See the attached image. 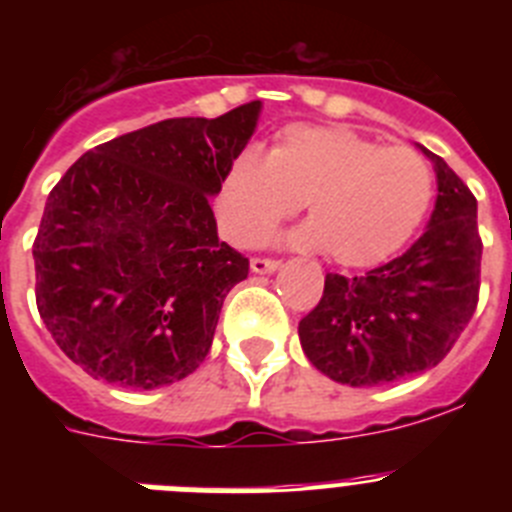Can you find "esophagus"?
I'll list each match as a JSON object with an SVG mask.
<instances>
[{
	"label": "esophagus",
	"mask_w": 512,
	"mask_h": 512,
	"mask_svg": "<svg viewBox=\"0 0 512 512\" xmlns=\"http://www.w3.org/2000/svg\"><path fill=\"white\" fill-rule=\"evenodd\" d=\"M251 269L256 274H271V271L279 269V259H266V256H253Z\"/></svg>",
	"instance_id": "obj_1"
}]
</instances>
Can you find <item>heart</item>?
Here are the masks:
<instances>
[{
	"instance_id": "obj_1",
	"label": "heart",
	"mask_w": 512,
	"mask_h": 512,
	"mask_svg": "<svg viewBox=\"0 0 512 512\" xmlns=\"http://www.w3.org/2000/svg\"><path fill=\"white\" fill-rule=\"evenodd\" d=\"M431 161L410 146H382L348 128L289 125L271 151L246 148L230 161L217 215L230 241L253 246L305 202V248L366 269L392 259L433 205Z\"/></svg>"
}]
</instances>
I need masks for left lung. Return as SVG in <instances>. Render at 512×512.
<instances>
[{"mask_svg": "<svg viewBox=\"0 0 512 512\" xmlns=\"http://www.w3.org/2000/svg\"><path fill=\"white\" fill-rule=\"evenodd\" d=\"M431 225L408 251L361 277L328 274L300 320L312 366L341 384L377 387L441 364L479 302L482 238L477 197L436 153Z\"/></svg>", "mask_w": 512, "mask_h": 512, "instance_id": "left-lung-1", "label": "left lung"}]
</instances>
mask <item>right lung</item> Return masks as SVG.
Returning a JSON list of instances; mask_svg holds the SVG:
<instances>
[{
    "mask_svg": "<svg viewBox=\"0 0 512 512\" xmlns=\"http://www.w3.org/2000/svg\"><path fill=\"white\" fill-rule=\"evenodd\" d=\"M261 102L171 117L92 148L61 176L33 243L35 302L89 377L156 390L205 361L248 259L217 241L210 197Z\"/></svg>",
    "mask_w": 512,
    "mask_h": 512,
    "instance_id": "add662e5",
    "label": "right lung"
}]
</instances>
